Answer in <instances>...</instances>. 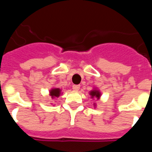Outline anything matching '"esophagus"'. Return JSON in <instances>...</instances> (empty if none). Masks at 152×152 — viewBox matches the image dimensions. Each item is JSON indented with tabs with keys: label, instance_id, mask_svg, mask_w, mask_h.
Masks as SVG:
<instances>
[{
	"label": "esophagus",
	"instance_id": "1",
	"mask_svg": "<svg viewBox=\"0 0 152 152\" xmlns=\"http://www.w3.org/2000/svg\"><path fill=\"white\" fill-rule=\"evenodd\" d=\"M80 86L79 85V84H74V85L72 86V88H73V90H75V91H78V90L80 89Z\"/></svg>",
	"mask_w": 152,
	"mask_h": 152
}]
</instances>
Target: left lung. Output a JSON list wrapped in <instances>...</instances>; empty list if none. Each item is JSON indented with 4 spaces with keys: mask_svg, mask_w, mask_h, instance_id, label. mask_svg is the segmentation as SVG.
Returning <instances> with one entry per match:
<instances>
[{
    "mask_svg": "<svg viewBox=\"0 0 152 152\" xmlns=\"http://www.w3.org/2000/svg\"><path fill=\"white\" fill-rule=\"evenodd\" d=\"M90 94L91 95V97H96L97 98V99H99L100 98V92L98 91H96V90H94V91H91V94Z\"/></svg>",
    "mask_w": 152,
    "mask_h": 152,
    "instance_id": "left-lung-1",
    "label": "left lung"
}]
</instances>
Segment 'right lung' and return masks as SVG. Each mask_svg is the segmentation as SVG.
I'll return each mask as SVG.
<instances>
[{"mask_svg": "<svg viewBox=\"0 0 152 152\" xmlns=\"http://www.w3.org/2000/svg\"><path fill=\"white\" fill-rule=\"evenodd\" d=\"M60 94H61V90L59 88H54L50 91V95L52 97H55V96H59Z\"/></svg>", "mask_w": 152, "mask_h": 152, "instance_id": "add662e5", "label": "right lung"}]
</instances>
